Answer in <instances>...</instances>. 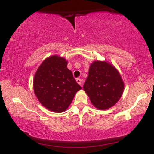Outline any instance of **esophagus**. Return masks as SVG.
<instances>
[{
	"instance_id": "obj_1",
	"label": "esophagus",
	"mask_w": 154,
	"mask_h": 154,
	"mask_svg": "<svg viewBox=\"0 0 154 154\" xmlns=\"http://www.w3.org/2000/svg\"><path fill=\"white\" fill-rule=\"evenodd\" d=\"M76 81H77V83H79L81 86H82V85H83V81H82V80L81 79H77Z\"/></svg>"
}]
</instances>
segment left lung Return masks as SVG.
Returning a JSON list of instances; mask_svg holds the SVG:
<instances>
[{"instance_id": "8db88e82", "label": "left lung", "mask_w": 154, "mask_h": 154, "mask_svg": "<svg viewBox=\"0 0 154 154\" xmlns=\"http://www.w3.org/2000/svg\"><path fill=\"white\" fill-rule=\"evenodd\" d=\"M83 89L96 108L105 110L121 98L124 83L114 66L106 62L95 61L90 65Z\"/></svg>"}]
</instances>
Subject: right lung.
Returning <instances> with one entry per match:
<instances>
[{
	"instance_id": "obj_1",
	"label": "right lung",
	"mask_w": 154,
	"mask_h": 154,
	"mask_svg": "<svg viewBox=\"0 0 154 154\" xmlns=\"http://www.w3.org/2000/svg\"><path fill=\"white\" fill-rule=\"evenodd\" d=\"M81 89L67 69L66 61L57 55L43 61L33 79V90L39 102L56 113L66 111Z\"/></svg>"
}]
</instances>
